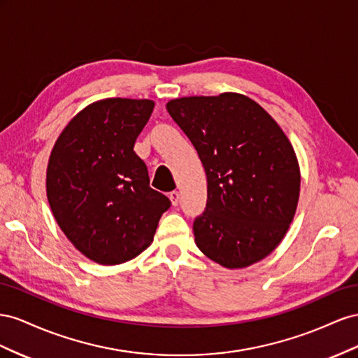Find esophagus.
Returning <instances> with one entry per match:
<instances>
[{
  "instance_id": "obj_1",
  "label": "esophagus",
  "mask_w": 358,
  "mask_h": 358,
  "mask_svg": "<svg viewBox=\"0 0 358 358\" xmlns=\"http://www.w3.org/2000/svg\"><path fill=\"white\" fill-rule=\"evenodd\" d=\"M169 199H171V202H172V206H178V202H180V193H178L177 190L171 192V193H169Z\"/></svg>"
}]
</instances>
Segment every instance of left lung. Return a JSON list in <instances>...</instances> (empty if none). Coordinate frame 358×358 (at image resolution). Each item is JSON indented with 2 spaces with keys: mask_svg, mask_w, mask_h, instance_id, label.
I'll return each mask as SVG.
<instances>
[{
  "mask_svg": "<svg viewBox=\"0 0 358 358\" xmlns=\"http://www.w3.org/2000/svg\"><path fill=\"white\" fill-rule=\"evenodd\" d=\"M166 109L198 151L207 208L193 223L199 250L229 270L279 246L300 198V165L282 127L240 93L169 100Z\"/></svg>",
  "mask_w": 358,
  "mask_h": 358,
  "instance_id": "obj_1",
  "label": "left lung"
}]
</instances>
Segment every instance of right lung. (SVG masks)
<instances>
[{
	"instance_id": "1",
	"label": "right lung",
	"mask_w": 358,
	"mask_h": 358,
	"mask_svg": "<svg viewBox=\"0 0 358 358\" xmlns=\"http://www.w3.org/2000/svg\"><path fill=\"white\" fill-rule=\"evenodd\" d=\"M152 108L150 99L93 101L67 122L50 151V210L67 240L100 265H118L144 252L171 207L150 187L145 163L134 151Z\"/></svg>"
}]
</instances>
